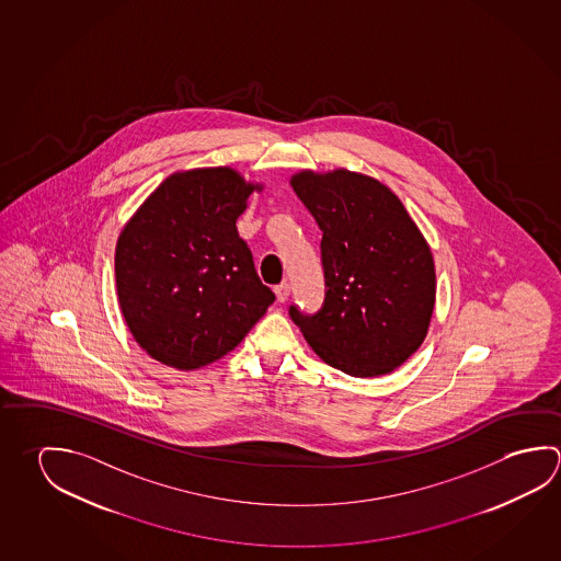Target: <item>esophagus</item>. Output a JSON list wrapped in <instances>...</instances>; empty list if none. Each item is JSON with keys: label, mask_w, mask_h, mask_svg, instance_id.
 <instances>
[{"label": "esophagus", "mask_w": 561, "mask_h": 561, "mask_svg": "<svg viewBox=\"0 0 561 561\" xmlns=\"http://www.w3.org/2000/svg\"><path fill=\"white\" fill-rule=\"evenodd\" d=\"M274 294H276V299L279 304H285L287 301V297H289V285L279 284L274 287Z\"/></svg>", "instance_id": "1"}]
</instances>
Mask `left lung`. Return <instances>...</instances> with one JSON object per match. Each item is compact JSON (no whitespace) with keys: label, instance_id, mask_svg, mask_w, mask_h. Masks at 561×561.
<instances>
[{"label":"left lung","instance_id":"8db88e82","mask_svg":"<svg viewBox=\"0 0 561 561\" xmlns=\"http://www.w3.org/2000/svg\"><path fill=\"white\" fill-rule=\"evenodd\" d=\"M323 232V307L294 323L317 356L356 378L390 374L420 346L435 307L432 248L402 201L348 169L291 175Z\"/></svg>","mask_w":561,"mask_h":561}]
</instances>
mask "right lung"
I'll use <instances>...</instances> for the list:
<instances>
[{"mask_svg": "<svg viewBox=\"0 0 561 561\" xmlns=\"http://www.w3.org/2000/svg\"><path fill=\"white\" fill-rule=\"evenodd\" d=\"M262 188L232 168L178 171L122 228L119 309L151 358L179 370L215 363L274 304L237 230L248 198Z\"/></svg>", "mask_w": 561, "mask_h": 561, "instance_id": "obj_1", "label": "right lung"}]
</instances>
